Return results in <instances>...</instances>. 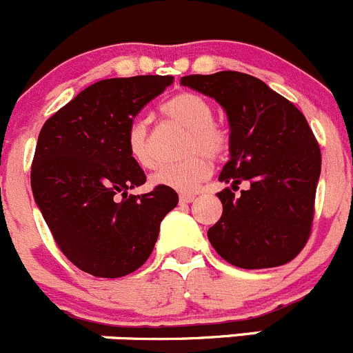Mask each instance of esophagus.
<instances>
[{"label": "esophagus", "instance_id": "1", "mask_svg": "<svg viewBox=\"0 0 353 353\" xmlns=\"http://www.w3.org/2000/svg\"><path fill=\"white\" fill-rule=\"evenodd\" d=\"M194 199H195L194 194H181L180 195L181 204H190V202H194Z\"/></svg>", "mask_w": 353, "mask_h": 353}]
</instances>
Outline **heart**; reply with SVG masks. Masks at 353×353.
Returning a JSON list of instances; mask_svg holds the SVG:
<instances>
[{
	"label": "heart",
	"instance_id": "1",
	"mask_svg": "<svg viewBox=\"0 0 353 353\" xmlns=\"http://www.w3.org/2000/svg\"><path fill=\"white\" fill-rule=\"evenodd\" d=\"M161 113L187 130L185 152L194 154L181 163L159 166L151 181L178 192H192L211 173L210 158H218L228 144L225 130L212 121V110L205 99L192 92H180L166 101ZM127 148L132 158L144 168L152 166L151 141L145 121L132 120L127 130ZM205 154L202 155L201 152Z\"/></svg>",
	"mask_w": 353,
	"mask_h": 353
}]
</instances>
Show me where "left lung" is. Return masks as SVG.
Here are the masks:
<instances>
[{"label":"left lung","mask_w":353,"mask_h":353,"mask_svg":"<svg viewBox=\"0 0 353 353\" xmlns=\"http://www.w3.org/2000/svg\"><path fill=\"white\" fill-rule=\"evenodd\" d=\"M180 83L212 97L230 125V159L219 173L223 214L208 230L216 252L243 270L290 263L310 235L321 151L299 110L263 80L240 72L181 77Z\"/></svg>","instance_id":"8db88e82"}]
</instances>
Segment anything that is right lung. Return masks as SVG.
Returning <instances> with one entry per match:
<instances>
[{"label":"right lung","mask_w":353,"mask_h":353,"mask_svg":"<svg viewBox=\"0 0 353 353\" xmlns=\"http://www.w3.org/2000/svg\"><path fill=\"white\" fill-rule=\"evenodd\" d=\"M172 83L170 75L99 80L41 128L30 172L34 201L61 252L92 276L139 270L163 218L176 208L173 188L128 194L145 183L128 152V125Z\"/></svg>","instance_id":"add662e5"}]
</instances>
